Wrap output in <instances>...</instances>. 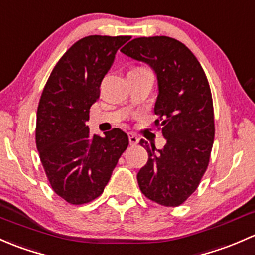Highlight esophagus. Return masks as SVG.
Wrapping results in <instances>:
<instances>
[{"mask_svg": "<svg viewBox=\"0 0 255 255\" xmlns=\"http://www.w3.org/2000/svg\"><path fill=\"white\" fill-rule=\"evenodd\" d=\"M128 141H130V145H137L138 141H140V138H138V136L133 135V133H128Z\"/></svg>", "mask_w": 255, "mask_h": 255, "instance_id": "1", "label": "esophagus"}]
</instances>
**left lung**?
<instances>
[{
	"label": "left lung",
	"mask_w": 255,
	"mask_h": 255,
	"mask_svg": "<svg viewBox=\"0 0 255 255\" xmlns=\"http://www.w3.org/2000/svg\"><path fill=\"white\" fill-rule=\"evenodd\" d=\"M120 51L146 62L156 73L154 125L167 141L162 149L140 141L148 153L137 173L140 190L159 205L179 206L200 184L214 143V106L206 75L193 52L169 36L136 38Z\"/></svg>",
	"instance_id": "1"
}]
</instances>
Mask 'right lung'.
<instances>
[{"instance_id": "1", "label": "right lung", "mask_w": 255, "mask_h": 255, "mask_svg": "<svg viewBox=\"0 0 255 255\" xmlns=\"http://www.w3.org/2000/svg\"><path fill=\"white\" fill-rule=\"evenodd\" d=\"M130 36L89 35L59 60L41 93L35 142L52 190L72 205L103 193L128 137L113 128L104 137L91 135L86 122L99 98V87L115 54Z\"/></svg>"}]
</instances>
